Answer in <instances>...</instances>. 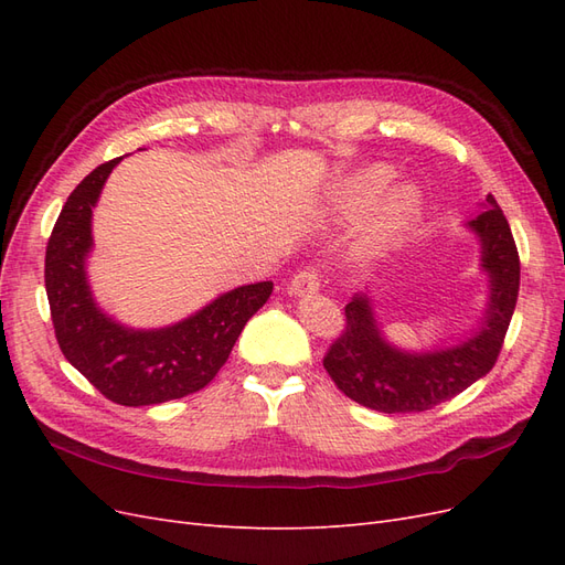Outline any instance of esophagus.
<instances>
[{"mask_svg": "<svg viewBox=\"0 0 565 565\" xmlns=\"http://www.w3.org/2000/svg\"><path fill=\"white\" fill-rule=\"evenodd\" d=\"M318 289H320V276L316 268L299 270L292 278V282H289V295L292 297H309V295H316Z\"/></svg>", "mask_w": 565, "mask_h": 565, "instance_id": "1", "label": "esophagus"}]
</instances>
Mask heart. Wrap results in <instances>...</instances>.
<instances>
[{
	"label": "heart",
	"instance_id": "b5f03b06",
	"mask_svg": "<svg viewBox=\"0 0 565 565\" xmlns=\"http://www.w3.org/2000/svg\"><path fill=\"white\" fill-rule=\"evenodd\" d=\"M393 177L396 174L391 167L370 164L349 174L330 195V212L337 218H351L373 204L355 235V252L365 259H374V256H382L396 247L422 216V198L417 188L403 183L391 188L386 194L383 192Z\"/></svg>",
	"mask_w": 565,
	"mask_h": 565
}]
</instances>
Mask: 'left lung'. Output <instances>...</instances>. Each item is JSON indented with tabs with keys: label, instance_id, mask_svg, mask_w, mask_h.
Returning <instances> with one entry per match:
<instances>
[{
	"label": "left lung",
	"instance_id": "obj_1",
	"mask_svg": "<svg viewBox=\"0 0 565 565\" xmlns=\"http://www.w3.org/2000/svg\"><path fill=\"white\" fill-rule=\"evenodd\" d=\"M465 228L481 245L478 268L488 278V303L478 328L450 347L401 349L384 337L365 287V292L353 295L347 303V330L322 361L339 391L351 401L386 415L424 413L455 398L492 370L516 309L519 252L509 221L492 195Z\"/></svg>",
	"mask_w": 565,
	"mask_h": 565
}]
</instances>
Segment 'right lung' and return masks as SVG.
<instances>
[{
	"instance_id": "1",
	"label": "right lung",
	"mask_w": 565,
	"mask_h": 565,
	"mask_svg": "<svg viewBox=\"0 0 565 565\" xmlns=\"http://www.w3.org/2000/svg\"><path fill=\"white\" fill-rule=\"evenodd\" d=\"M119 160L96 167L63 204L46 245L44 282L67 363L113 403L139 407L207 386L228 361L247 320L268 301L273 282L235 287L164 328H129L106 313L87 270L94 249L92 210Z\"/></svg>"
}]
</instances>
